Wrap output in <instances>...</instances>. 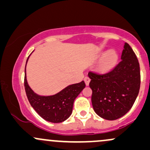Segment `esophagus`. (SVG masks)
<instances>
[{
  "label": "esophagus",
  "instance_id": "obj_1",
  "mask_svg": "<svg viewBox=\"0 0 150 150\" xmlns=\"http://www.w3.org/2000/svg\"><path fill=\"white\" fill-rule=\"evenodd\" d=\"M84 81H85V83H86V85L89 84V82H90V78L88 76H86L84 78Z\"/></svg>",
  "mask_w": 150,
  "mask_h": 150
}]
</instances>
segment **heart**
<instances>
[{"label":"heart","instance_id":"b5f03b06","mask_svg":"<svg viewBox=\"0 0 150 150\" xmlns=\"http://www.w3.org/2000/svg\"><path fill=\"white\" fill-rule=\"evenodd\" d=\"M118 56L114 51H109L101 59L99 63V68L101 70H108L116 64Z\"/></svg>","mask_w":150,"mask_h":150}]
</instances>
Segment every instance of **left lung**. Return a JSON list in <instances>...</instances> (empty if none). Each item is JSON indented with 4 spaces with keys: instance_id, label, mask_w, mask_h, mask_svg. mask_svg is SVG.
I'll use <instances>...</instances> for the list:
<instances>
[{
    "instance_id": "8db88e82",
    "label": "left lung",
    "mask_w": 150,
    "mask_h": 150,
    "mask_svg": "<svg viewBox=\"0 0 150 150\" xmlns=\"http://www.w3.org/2000/svg\"><path fill=\"white\" fill-rule=\"evenodd\" d=\"M121 62L109 71H89L91 102L101 118L115 120L123 117L132 107L140 88L138 59L131 46L125 43Z\"/></svg>"
}]
</instances>
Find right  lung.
Wrapping results in <instances>:
<instances>
[{"instance_id": "right-lung-1", "label": "right lung", "mask_w": 150, "mask_h": 150, "mask_svg": "<svg viewBox=\"0 0 150 150\" xmlns=\"http://www.w3.org/2000/svg\"><path fill=\"white\" fill-rule=\"evenodd\" d=\"M28 57L26 61L28 62ZM26 67V65H25ZM25 67L24 86L30 105L45 120L53 123H59L69 118L72 113L74 101L86 86L84 81L69 85L52 96H40L33 92L28 86Z\"/></svg>"}]
</instances>
